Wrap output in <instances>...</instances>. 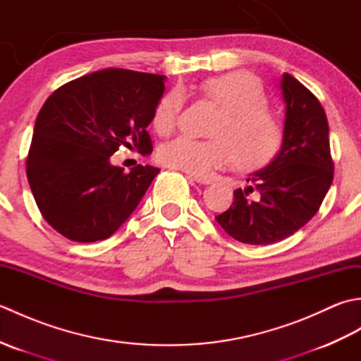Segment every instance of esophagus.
Returning a JSON list of instances; mask_svg holds the SVG:
<instances>
[{
  "label": "esophagus",
  "instance_id": "1",
  "mask_svg": "<svg viewBox=\"0 0 361 361\" xmlns=\"http://www.w3.org/2000/svg\"><path fill=\"white\" fill-rule=\"evenodd\" d=\"M190 180H194L198 185H211L209 178H204V176H197V175H189Z\"/></svg>",
  "mask_w": 361,
  "mask_h": 361
}]
</instances>
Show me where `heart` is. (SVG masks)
Here are the masks:
<instances>
[{"label":"heart","mask_w":361,"mask_h":361,"mask_svg":"<svg viewBox=\"0 0 361 361\" xmlns=\"http://www.w3.org/2000/svg\"><path fill=\"white\" fill-rule=\"evenodd\" d=\"M203 91L221 109L212 127L214 140L176 137L159 149L161 163L190 175L209 176L231 163L234 155L242 167H260L278 153L283 135L281 122L265 109L267 97L255 75L245 71L221 74L206 80ZM181 109L180 91L161 99L153 114L157 132L171 133Z\"/></svg>","instance_id":"heart-1"}]
</instances>
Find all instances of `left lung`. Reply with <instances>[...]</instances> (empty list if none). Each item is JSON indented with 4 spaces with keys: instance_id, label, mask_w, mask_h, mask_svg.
<instances>
[{
    "instance_id": "obj_1",
    "label": "left lung",
    "mask_w": 361,
    "mask_h": 361,
    "mask_svg": "<svg viewBox=\"0 0 361 361\" xmlns=\"http://www.w3.org/2000/svg\"><path fill=\"white\" fill-rule=\"evenodd\" d=\"M286 104L282 144L252 185L234 190V202L216 217L242 243L270 245L296 233L315 216L334 180L329 124L323 105L287 73L279 82Z\"/></svg>"
}]
</instances>
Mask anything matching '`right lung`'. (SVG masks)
<instances>
[{
  "label": "right lung",
  "instance_id": "obj_1",
  "mask_svg": "<svg viewBox=\"0 0 361 361\" xmlns=\"http://www.w3.org/2000/svg\"><path fill=\"white\" fill-rule=\"evenodd\" d=\"M166 75L106 68L65 83L38 113L26 161L43 219L66 239H109L132 216L159 169L113 166L121 145L152 152L147 133Z\"/></svg>",
  "mask_w": 361,
  "mask_h": 361
}]
</instances>
